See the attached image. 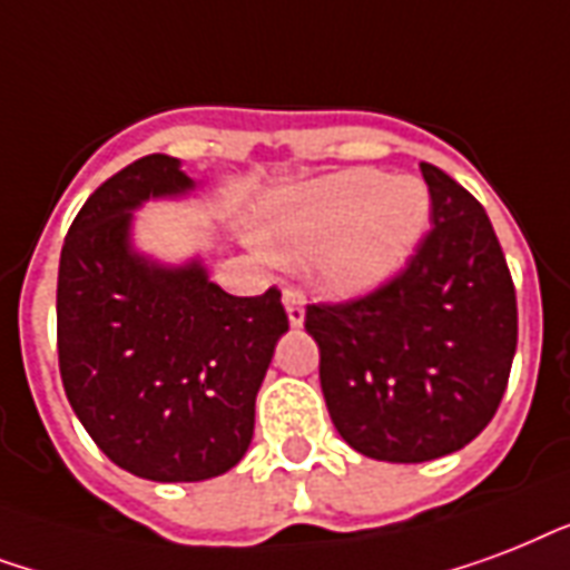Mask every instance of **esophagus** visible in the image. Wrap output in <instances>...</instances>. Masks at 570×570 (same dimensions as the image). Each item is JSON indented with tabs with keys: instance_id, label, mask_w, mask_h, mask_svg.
I'll return each instance as SVG.
<instances>
[{
	"instance_id": "34e87169",
	"label": "esophagus",
	"mask_w": 570,
	"mask_h": 570,
	"mask_svg": "<svg viewBox=\"0 0 570 570\" xmlns=\"http://www.w3.org/2000/svg\"><path fill=\"white\" fill-rule=\"evenodd\" d=\"M282 303H285V312H288L291 326H303L306 321V306H303V297H299L297 288L282 291Z\"/></svg>"
}]
</instances>
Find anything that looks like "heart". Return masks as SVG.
<instances>
[{
  "label": "heart",
  "mask_w": 570,
  "mask_h": 570,
  "mask_svg": "<svg viewBox=\"0 0 570 570\" xmlns=\"http://www.w3.org/2000/svg\"><path fill=\"white\" fill-rule=\"evenodd\" d=\"M431 216L422 180L345 171L271 198L255 237L276 262L306 258L308 279L333 297L377 288L404 267Z\"/></svg>",
  "instance_id": "b5f03b06"
}]
</instances>
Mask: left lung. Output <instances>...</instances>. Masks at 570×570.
I'll return each mask as SVG.
<instances>
[{
  "mask_svg": "<svg viewBox=\"0 0 570 570\" xmlns=\"http://www.w3.org/2000/svg\"><path fill=\"white\" fill-rule=\"evenodd\" d=\"M425 240L404 271L351 303L308 306L335 431L374 461L422 464L464 449L500 407L518 347V299L484 207L419 163Z\"/></svg>",
  "mask_w": 570,
  "mask_h": 570,
  "instance_id": "obj_1",
  "label": "left lung"
}]
</instances>
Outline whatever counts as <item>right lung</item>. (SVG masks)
Segmentation results:
<instances>
[{
  "instance_id": "obj_1",
  "label": "right lung",
  "mask_w": 570,
  "mask_h": 570,
  "mask_svg": "<svg viewBox=\"0 0 570 570\" xmlns=\"http://www.w3.org/2000/svg\"><path fill=\"white\" fill-rule=\"evenodd\" d=\"M193 189L175 157L130 163L88 196L59 262L70 407L112 464L151 482H205L244 458L255 395L288 333L276 288L232 297L202 258L160 264L134 249L136 207Z\"/></svg>"
}]
</instances>
